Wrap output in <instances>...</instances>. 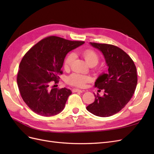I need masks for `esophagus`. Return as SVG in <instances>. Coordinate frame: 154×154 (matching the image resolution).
<instances>
[{
    "label": "esophagus",
    "mask_w": 154,
    "mask_h": 154,
    "mask_svg": "<svg viewBox=\"0 0 154 154\" xmlns=\"http://www.w3.org/2000/svg\"><path fill=\"white\" fill-rule=\"evenodd\" d=\"M84 91L81 90V89H79V88H73L72 89V92H83Z\"/></svg>",
    "instance_id": "obj_1"
}]
</instances>
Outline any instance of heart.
Listing matches in <instances>:
<instances>
[{"mask_svg":"<svg viewBox=\"0 0 154 154\" xmlns=\"http://www.w3.org/2000/svg\"><path fill=\"white\" fill-rule=\"evenodd\" d=\"M83 57L86 62L91 66H94L100 61V55L96 51L92 49H87L82 52ZM76 58V55L74 52L70 53L67 54L64 60V67L69 68L71 66ZM91 81V77L85 74L74 73L67 78V83L74 86L82 87L86 83Z\"/></svg>","mask_w":154,"mask_h":154,"instance_id":"obj_1","label":"heart"}]
</instances>
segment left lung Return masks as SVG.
<instances>
[{"label":"left lung","mask_w":154,"mask_h":154,"mask_svg":"<svg viewBox=\"0 0 154 154\" xmlns=\"http://www.w3.org/2000/svg\"><path fill=\"white\" fill-rule=\"evenodd\" d=\"M90 44L103 53L109 73L97 78L94 86L105 93L103 96L95 94L94 101L87 110L100 117H109L119 112L132 98L137 83L136 67L130 56L117 46Z\"/></svg>","instance_id":"8db88e82"}]
</instances>
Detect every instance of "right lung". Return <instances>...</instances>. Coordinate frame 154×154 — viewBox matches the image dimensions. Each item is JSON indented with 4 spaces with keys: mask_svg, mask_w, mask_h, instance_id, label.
Here are the masks:
<instances>
[{
    "mask_svg": "<svg viewBox=\"0 0 154 154\" xmlns=\"http://www.w3.org/2000/svg\"><path fill=\"white\" fill-rule=\"evenodd\" d=\"M83 41H71L50 36L27 51L19 65L17 81L26 104L37 114L57 115L65 107L71 91L67 88L51 87L59 82V75L66 54Z\"/></svg>",
    "mask_w": 154,
    "mask_h": 154,
    "instance_id": "1",
    "label": "right lung"
}]
</instances>
